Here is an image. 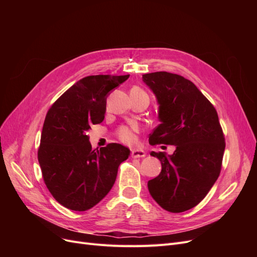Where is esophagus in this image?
Segmentation results:
<instances>
[{
    "label": "esophagus",
    "mask_w": 257,
    "mask_h": 257,
    "mask_svg": "<svg viewBox=\"0 0 257 257\" xmlns=\"http://www.w3.org/2000/svg\"><path fill=\"white\" fill-rule=\"evenodd\" d=\"M131 157L134 159H138V158H145L146 153L144 150L142 149H133L131 152Z\"/></svg>",
    "instance_id": "34e87169"
}]
</instances>
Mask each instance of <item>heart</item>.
<instances>
[{
	"instance_id": "b5f03b06",
	"label": "heart",
	"mask_w": 257,
	"mask_h": 257,
	"mask_svg": "<svg viewBox=\"0 0 257 257\" xmlns=\"http://www.w3.org/2000/svg\"><path fill=\"white\" fill-rule=\"evenodd\" d=\"M131 92H135V93H141V92H145L143 91L141 88L138 87H134L133 89L131 90ZM137 131L136 126H121L118 132H116V135H118L119 139L121 142L125 143V144H132L134 143L135 141V132Z\"/></svg>"
}]
</instances>
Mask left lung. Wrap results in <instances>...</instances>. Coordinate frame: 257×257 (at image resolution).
Segmentation results:
<instances>
[{"instance_id":"1","label":"left lung","mask_w":257,"mask_h":257,"mask_svg":"<svg viewBox=\"0 0 257 257\" xmlns=\"http://www.w3.org/2000/svg\"><path fill=\"white\" fill-rule=\"evenodd\" d=\"M155 94L161 124L149 136L151 145H174V154L151 152L162 164L160 175L148 181L153 199L169 212L198 205L219 178L225 138L213 105L195 84L167 72L143 75Z\"/></svg>"}]
</instances>
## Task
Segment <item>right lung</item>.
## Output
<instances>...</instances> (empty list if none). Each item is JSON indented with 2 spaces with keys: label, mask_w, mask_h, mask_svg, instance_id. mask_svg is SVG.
<instances>
[{
  "label": "right lung",
  "mask_w": 257,
  "mask_h": 257,
  "mask_svg": "<svg viewBox=\"0 0 257 257\" xmlns=\"http://www.w3.org/2000/svg\"><path fill=\"white\" fill-rule=\"evenodd\" d=\"M130 75L88 76L62 94L46 115L37 158L44 182L59 204L85 211L98 204L115 181L128 148L108 144L92 149L88 131L103 122L109 92Z\"/></svg>",
  "instance_id": "right-lung-1"
}]
</instances>
